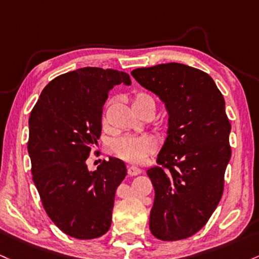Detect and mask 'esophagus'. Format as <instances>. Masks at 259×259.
Masks as SVG:
<instances>
[{
	"label": "esophagus",
	"instance_id": "esophagus-1",
	"mask_svg": "<svg viewBox=\"0 0 259 259\" xmlns=\"http://www.w3.org/2000/svg\"><path fill=\"white\" fill-rule=\"evenodd\" d=\"M141 173V169L139 168V167H135V166H129L127 167V175L129 176H138Z\"/></svg>",
	"mask_w": 259,
	"mask_h": 259
}]
</instances>
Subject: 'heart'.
I'll return each instance as SVG.
<instances>
[{"label":"heart","instance_id":"1","mask_svg":"<svg viewBox=\"0 0 259 259\" xmlns=\"http://www.w3.org/2000/svg\"><path fill=\"white\" fill-rule=\"evenodd\" d=\"M133 107L135 112L146 109V108H152L155 110V99L147 93L139 92L133 98ZM112 149L121 160L130 162V163H140L147 156L155 152V150L157 149V143L151 136L125 135L113 140Z\"/></svg>","mask_w":259,"mask_h":259}]
</instances>
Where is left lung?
Here are the masks:
<instances>
[{
  "label": "left lung",
  "instance_id": "8db88e82",
  "mask_svg": "<svg viewBox=\"0 0 259 259\" xmlns=\"http://www.w3.org/2000/svg\"><path fill=\"white\" fill-rule=\"evenodd\" d=\"M168 112L167 139L157 166L147 169L155 188L150 230L162 241L197 234L224 192L231 157L225 99L208 73L177 62L132 71Z\"/></svg>",
  "mask_w": 259,
  "mask_h": 259
}]
</instances>
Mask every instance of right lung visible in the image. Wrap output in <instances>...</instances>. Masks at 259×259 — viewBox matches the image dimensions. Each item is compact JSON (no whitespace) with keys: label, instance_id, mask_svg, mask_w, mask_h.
<instances>
[{"label":"right lung","instance_id":"obj_1","mask_svg":"<svg viewBox=\"0 0 259 259\" xmlns=\"http://www.w3.org/2000/svg\"><path fill=\"white\" fill-rule=\"evenodd\" d=\"M120 83L132 79L118 70L70 71L47 84L29 116L28 152L42 206L62 232L79 240L109 230L116 188L126 176L119 158L93 172L86 163L101 136L108 93Z\"/></svg>","mask_w":259,"mask_h":259}]
</instances>
